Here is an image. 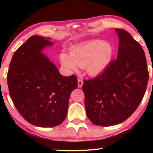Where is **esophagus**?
Here are the masks:
<instances>
[{
  "instance_id": "34e87169",
  "label": "esophagus",
  "mask_w": 153,
  "mask_h": 153,
  "mask_svg": "<svg viewBox=\"0 0 153 153\" xmlns=\"http://www.w3.org/2000/svg\"><path fill=\"white\" fill-rule=\"evenodd\" d=\"M83 84V80H81V79H79V80H78V87L79 88H81V87H82Z\"/></svg>"
}]
</instances>
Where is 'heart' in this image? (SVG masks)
I'll list each match as a JSON object with an SVG mask.
<instances>
[{"label":"heart","instance_id":"b5f03b06","mask_svg":"<svg viewBox=\"0 0 153 153\" xmlns=\"http://www.w3.org/2000/svg\"><path fill=\"white\" fill-rule=\"evenodd\" d=\"M114 47L103 40H93L76 46L70 50V55L62 52L60 58L62 65L76 71L84 68L89 75L96 76L105 71L114 56Z\"/></svg>","mask_w":153,"mask_h":153}]
</instances>
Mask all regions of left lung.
I'll list each match as a JSON object with an SVG mask.
<instances>
[{"mask_svg": "<svg viewBox=\"0 0 153 153\" xmlns=\"http://www.w3.org/2000/svg\"><path fill=\"white\" fill-rule=\"evenodd\" d=\"M115 30L120 39L117 59L96 78L84 80L82 86L88 118L103 127L120 124L135 111L149 77L140 44L127 31Z\"/></svg>", "mask_w": 153, "mask_h": 153, "instance_id": "1", "label": "left lung"}]
</instances>
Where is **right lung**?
<instances>
[{
	"mask_svg": "<svg viewBox=\"0 0 153 153\" xmlns=\"http://www.w3.org/2000/svg\"><path fill=\"white\" fill-rule=\"evenodd\" d=\"M50 39L30 37L15 51L7 72L14 105L25 120L41 127L58 126L63 122L70 94L78 86L76 76H62L42 53L53 45Z\"/></svg>",
	"mask_w": 153,
	"mask_h": 153,
	"instance_id": "right-lung-1",
	"label": "right lung"
}]
</instances>
